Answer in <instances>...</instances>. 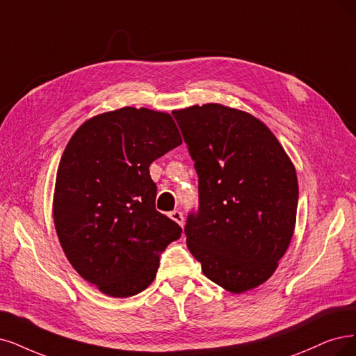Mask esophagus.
Masks as SVG:
<instances>
[{"label": "esophagus", "instance_id": "34e87169", "mask_svg": "<svg viewBox=\"0 0 356 356\" xmlns=\"http://www.w3.org/2000/svg\"><path fill=\"white\" fill-rule=\"evenodd\" d=\"M168 216L171 220H175L179 226H183V213L179 211V209H175V211H171Z\"/></svg>", "mask_w": 356, "mask_h": 356}]
</instances>
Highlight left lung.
<instances>
[{
	"instance_id": "1",
	"label": "left lung",
	"mask_w": 356,
	"mask_h": 356,
	"mask_svg": "<svg viewBox=\"0 0 356 356\" xmlns=\"http://www.w3.org/2000/svg\"><path fill=\"white\" fill-rule=\"evenodd\" d=\"M198 175L200 205L185 234L207 277L242 293L271 277L296 222L298 177L254 115L205 104L173 113Z\"/></svg>"
}]
</instances>
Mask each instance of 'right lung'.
<instances>
[{"instance_id":"add662e5","label":"right lung","mask_w":356,"mask_h":356,"mask_svg":"<svg viewBox=\"0 0 356 356\" xmlns=\"http://www.w3.org/2000/svg\"><path fill=\"white\" fill-rule=\"evenodd\" d=\"M181 143L167 113L124 107L89 118L57 171L54 222L73 268L113 298L145 291L160 255L181 236L155 209L149 165Z\"/></svg>"}]
</instances>
